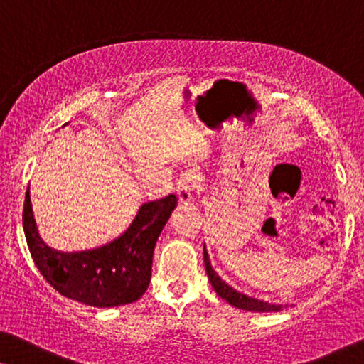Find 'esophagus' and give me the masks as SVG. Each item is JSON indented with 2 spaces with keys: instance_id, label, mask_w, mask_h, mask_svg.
<instances>
[{
  "instance_id": "obj_1",
  "label": "esophagus",
  "mask_w": 364,
  "mask_h": 364,
  "mask_svg": "<svg viewBox=\"0 0 364 364\" xmlns=\"http://www.w3.org/2000/svg\"><path fill=\"white\" fill-rule=\"evenodd\" d=\"M176 192L181 203H188L192 200L193 192H196V182H193V177L191 173H183V176L178 178Z\"/></svg>"
}]
</instances>
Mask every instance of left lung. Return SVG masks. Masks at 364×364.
I'll return each instance as SVG.
<instances>
[{
	"instance_id": "left-lung-1",
	"label": "left lung",
	"mask_w": 364,
	"mask_h": 364,
	"mask_svg": "<svg viewBox=\"0 0 364 364\" xmlns=\"http://www.w3.org/2000/svg\"><path fill=\"white\" fill-rule=\"evenodd\" d=\"M203 263H205L208 280H210L213 290L217 291L218 296L230 303V305L242 308V310H247V311H280V310H283L282 305H270V303L257 300V298H252L248 295H243V293L235 291L232 287H228L227 283L223 282L222 278L217 275L215 270L212 268L210 258H208V253L205 250V245H203Z\"/></svg>"
}]
</instances>
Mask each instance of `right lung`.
Returning a JSON list of instances; mask_svg holds the SVG:
<instances>
[{
  "instance_id": "1",
  "label": "right lung",
  "mask_w": 364,
  "mask_h": 364,
  "mask_svg": "<svg viewBox=\"0 0 364 364\" xmlns=\"http://www.w3.org/2000/svg\"><path fill=\"white\" fill-rule=\"evenodd\" d=\"M176 205L173 193L144 203L132 225L114 242L94 250L64 253L48 247L39 237L28 187L23 228L38 270L54 290L89 306H121L146 293L154 248Z\"/></svg>"
}]
</instances>
